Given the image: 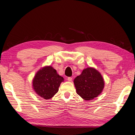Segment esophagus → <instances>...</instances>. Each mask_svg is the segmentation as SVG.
Instances as JSON below:
<instances>
[{"label":"esophagus","instance_id":"esophagus-1","mask_svg":"<svg viewBox=\"0 0 135 135\" xmlns=\"http://www.w3.org/2000/svg\"><path fill=\"white\" fill-rule=\"evenodd\" d=\"M67 80H68V81H72V80H73V78L72 77H68V78H67Z\"/></svg>","mask_w":135,"mask_h":135}]
</instances>
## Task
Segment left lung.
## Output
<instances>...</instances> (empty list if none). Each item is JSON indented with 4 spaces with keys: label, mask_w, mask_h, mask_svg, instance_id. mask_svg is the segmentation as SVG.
<instances>
[{
    "label": "left lung",
    "mask_w": 135,
    "mask_h": 135,
    "mask_svg": "<svg viewBox=\"0 0 135 135\" xmlns=\"http://www.w3.org/2000/svg\"><path fill=\"white\" fill-rule=\"evenodd\" d=\"M76 93L82 98L90 101L101 94L104 88V81L98 71L92 67L83 70L74 80Z\"/></svg>",
    "instance_id": "8db88e82"
}]
</instances>
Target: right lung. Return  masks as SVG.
Wrapping results in <instances>:
<instances>
[{"label":"right lung","mask_w":135,"mask_h":135,"mask_svg":"<svg viewBox=\"0 0 135 135\" xmlns=\"http://www.w3.org/2000/svg\"><path fill=\"white\" fill-rule=\"evenodd\" d=\"M63 81L64 78L58 74L54 68L50 65L46 66L36 74L32 82L33 88L38 96L49 99L59 91L60 84Z\"/></svg>","instance_id":"1"}]
</instances>
